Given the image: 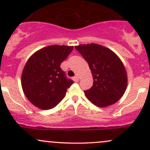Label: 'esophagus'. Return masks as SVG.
Segmentation results:
<instances>
[{"mask_svg": "<svg viewBox=\"0 0 150 150\" xmlns=\"http://www.w3.org/2000/svg\"><path fill=\"white\" fill-rule=\"evenodd\" d=\"M72 80H73L75 82H78V81H79V77H78V75H75V76H74L73 78H72Z\"/></svg>", "mask_w": 150, "mask_h": 150, "instance_id": "obj_1", "label": "esophagus"}]
</instances>
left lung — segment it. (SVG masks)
I'll use <instances>...</instances> for the list:
<instances>
[{"mask_svg":"<svg viewBox=\"0 0 150 150\" xmlns=\"http://www.w3.org/2000/svg\"><path fill=\"white\" fill-rule=\"evenodd\" d=\"M75 49L87 62L93 75V86L84 91L86 97L100 107L117 102L127 86L126 71L120 58L109 48L95 43L80 45Z\"/></svg>","mask_w":150,"mask_h":150,"instance_id":"obj_1","label":"left lung"}]
</instances>
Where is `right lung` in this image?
Here are the masks:
<instances>
[{"label": "right lung", "mask_w": 150, "mask_h": 150, "mask_svg": "<svg viewBox=\"0 0 150 150\" xmlns=\"http://www.w3.org/2000/svg\"><path fill=\"white\" fill-rule=\"evenodd\" d=\"M73 46H53L35 53L25 64L22 75V86L28 100L41 110H50L65 96L73 81L61 69Z\"/></svg>", "instance_id": "add662e5"}]
</instances>
